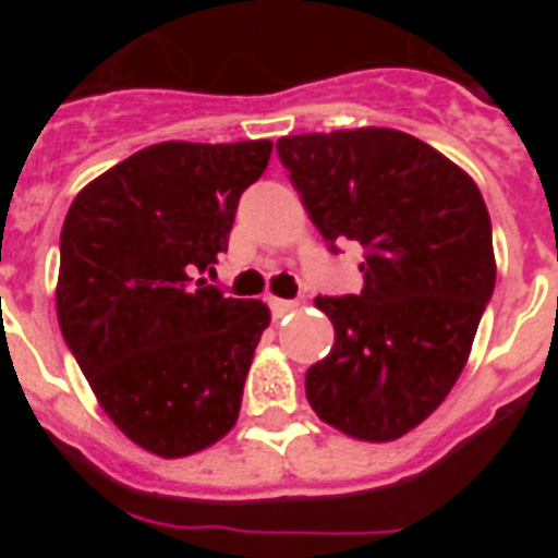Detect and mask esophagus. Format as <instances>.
Returning a JSON list of instances; mask_svg holds the SVG:
<instances>
[{"instance_id":"esophagus-1","label":"esophagus","mask_w":558,"mask_h":558,"mask_svg":"<svg viewBox=\"0 0 558 558\" xmlns=\"http://www.w3.org/2000/svg\"><path fill=\"white\" fill-rule=\"evenodd\" d=\"M270 313L276 315V318H282V315L293 313L295 307H299V302H293V299H270Z\"/></svg>"}]
</instances>
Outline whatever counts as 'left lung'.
<instances>
[{"label": "left lung", "mask_w": 558, "mask_h": 558, "mask_svg": "<svg viewBox=\"0 0 558 558\" xmlns=\"http://www.w3.org/2000/svg\"><path fill=\"white\" fill-rule=\"evenodd\" d=\"M276 153L329 251L363 245V290L315 299L335 343L307 368L310 405L363 441L405 436L456 386L495 290L481 190L391 128L282 136Z\"/></svg>", "instance_id": "8db88e82"}]
</instances>
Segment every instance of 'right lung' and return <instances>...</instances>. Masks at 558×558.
<instances>
[{"instance_id": "obj_1", "label": "right lung", "mask_w": 558, "mask_h": 558, "mask_svg": "<svg viewBox=\"0 0 558 558\" xmlns=\"http://www.w3.org/2000/svg\"><path fill=\"white\" fill-rule=\"evenodd\" d=\"M270 150L268 140L150 145L83 186L63 220V340L113 425L161 458L215 445L240 416L270 313L206 274Z\"/></svg>"}]
</instances>
